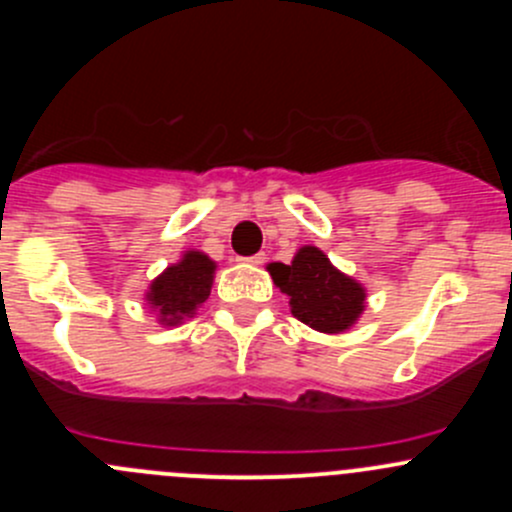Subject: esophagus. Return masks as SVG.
I'll use <instances>...</instances> for the list:
<instances>
[{
	"instance_id": "esophagus-1",
	"label": "esophagus",
	"mask_w": 512,
	"mask_h": 512,
	"mask_svg": "<svg viewBox=\"0 0 512 512\" xmlns=\"http://www.w3.org/2000/svg\"><path fill=\"white\" fill-rule=\"evenodd\" d=\"M265 252H257V255L252 257H242V262H247V265H265Z\"/></svg>"
}]
</instances>
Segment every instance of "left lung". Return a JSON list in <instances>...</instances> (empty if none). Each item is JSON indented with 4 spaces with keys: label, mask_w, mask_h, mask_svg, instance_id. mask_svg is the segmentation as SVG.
Instances as JSON below:
<instances>
[{
    "label": "left lung",
    "mask_w": 512,
    "mask_h": 512,
    "mask_svg": "<svg viewBox=\"0 0 512 512\" xmlns=\"http://www.w3.org/2000/svg\"><path fill=\"white\" fill-rule=\"evenodd\" d=\"M272 282L289 297V309L299 322L322 334L349 332L366 309V289L344 275L314 245H302L292 262L267 265Z\"/></svg>",
    "instance_id": "left-lung-1"
}]
</instances>
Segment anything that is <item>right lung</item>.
Masks as SVG:
<instances>
[{"instance_id":"add662e5","label":"right lung","mask_w":512,"mask_h":512,"mask_svg":"<svg viewBox=\"0 0 512 512\" xmlns=\"http://www.w3.org/2000/svg\"><path fill=\"white\" fill-rule=\"evenodd\" d=\"M215 260L200 250H185L178 262L165 267L146 289V304L163 327H178L193 317L210 297L215 280Z\"/></svg>"}]
</instances>
